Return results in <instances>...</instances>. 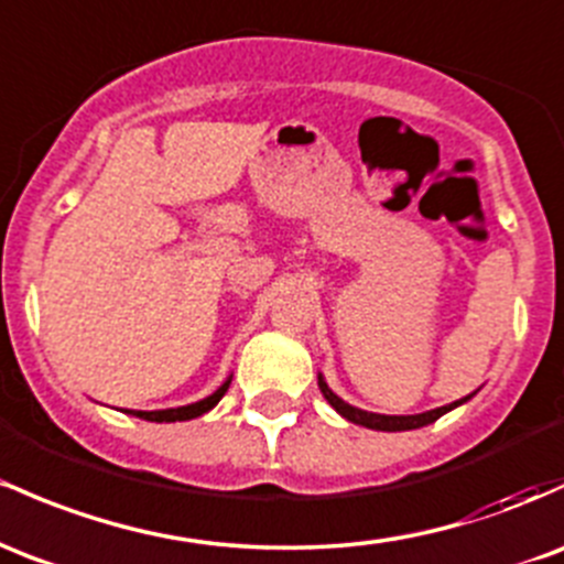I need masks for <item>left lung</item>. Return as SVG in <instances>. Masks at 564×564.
<instances>
[{
	"instance_id": "obj_1",
	"label": "left lung",
	"mask_w": 564,
	"mask_h": 564,
	"mask_svg": "<svg viewBox=\"0 0 564 564\" xmlns=\"http://www.w3.org/2000/svg\"><path fill=\"white\" fill-rule=\"evenodd\" d=\"M318 388L321 393H324V399L329 401V404L343 414L345 420H350V423L356 425H364V429H372V431H414V429H423V425H431L436 423L442 414H447L449 410H455V406L466 404L471 395H466V399L460 401H453V404L447 406H438V410H431V412H420V414H377V412H367V410H358V406L348 404V401L339 399L337 393L332 391L329 386H326L324 375H318Z\"/></svg>"
}]
</instances>
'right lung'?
<instances>
[{
    "mask_svg": "<svg viewBox=\"0 0 564 564\" xmlns=\"http://www.w3.org/2000/svg\"><path fill=\"white\" fill-rule=\"evenodd\" d=\"M232 377H227L225 382H221L219 388L212 395H206V399L195 401V404H187V406H173V410H154V412H133L135 417H144L150 420V423H178V420H192V417H200V414H206L208 410H214L216 404H219L221 395L227 393V388H230Z\"/></svg>",
    "mask_w": 564,
    "mask_h": 564,
    "instance_id": "right-lung-1",
    "label": "right lung"
}]
</instances>
